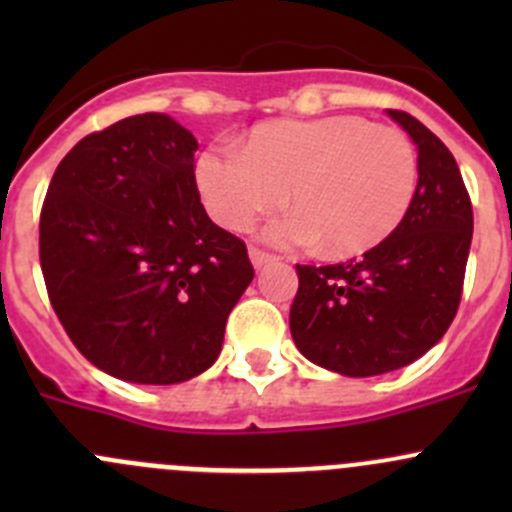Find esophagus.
<instances>
[{
  "mask_svg": "<svg viewBox=\"0 0 512 512\" xmlns=\"http://www.w3.org/2000/svg\"><path fill=\"white\" fill-rule=\"evenodd\" d=\"M250 260H252V265H255V270H260V267L275 262L277 257L270 255V252H265V250H257V247H250Z\"/></svg>",
  "mask_w": 512,
  "mask_h": 512,
  "instance_id": "1",
  "label": "esophagus"
}]
</instances>
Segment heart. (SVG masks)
Returning a JSON list of instances; mask_svg holds the SVG:
<instances>
[{"label":"heart","mask_w":512,"mask_h":512,"mask_svg":"<svg viewBox=\"0 0 512 512\" xmlns=\"http://www.w3.org/2000/svg\"><path fill=\"white\" fill-rule=\"evenodd\" d=\"M195 185L215 223L247 230L285 203L265 227L282 247L322 242L329 255H356L379 245L409 213L418 185L416 146L404 131L361 116L272 121L257 126L245 148L215 143L195 160Z\"/></svg>","instance_id":"obj_1"}]
</instances>
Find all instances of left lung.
I'll list each match as a JSON object with an SVG mask.
<instances>
[{
  "label": "left lung",
  "mask_w": 512,
  "mask_h": 512,
  "mask_svg": "<svg viewBox=\"0 0 512 512\" xmlns=\"http://www.w3.org/2000/svg\"><path fill=\"white\" fill-rule=\"evenodd\" d=\"M414 141L418 185L386 240L342 265H297L289 332L312 364L379 376L421 359L446 334L463 292L473 208L441 138L404 111H386Z\"/></svg>",
  "instance_id": "1"
}]
</instances>
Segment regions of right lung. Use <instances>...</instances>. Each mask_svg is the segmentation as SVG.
Masks as SVG:
<instances>
[{"instance_id":"1","label":"right lung","mask_w":512,"mask_h":512,"mask_svg":"<svg viewBox=\"0 0 512 512\" xmlns=\"http://www.w3.org/2000/svg\"><path fill=\"white\" fill-rule=\"evenodd\" d=\"M195 151L165 113L123 118L66 153L41 208L56 317L91 364L131 384L210 369L255 277L245 242L200 203Z\"/></svg>"}]
</instances>
